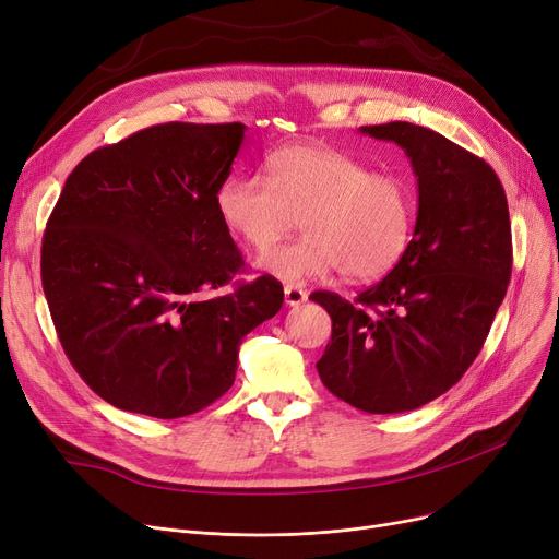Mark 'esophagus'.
Returning a JSON list of instances; mask_svg holds the SVG:
<instances>
[{"instance_id":"34e87169","label":"esophagus","mask_w":559,"mask_h":559,"mask_svg":"<svg viewBox=\"0 0 559 559\" xmlns=\"http://www.w3.org/2000/svg\"><path fill=\"white\" fill-rule=\"evenodd\" d=\"M285 304L287 306H301L308 299V292L299 285H285Z\"/></svg>"}]
</instances>
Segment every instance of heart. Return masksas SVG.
<instances>
[{"label": "heart", "mask_w": 559, "mask_h": 559, "mask_svg": "<svg viewBox=\"0 0 559 559\" xmlns=\"http://www.w3.org/2000/svg\"><path fill=\"white\" fill-rule=\"evenodd\" d=\"M226 226L255 251L270 249L301 217L304 238L262 255L287 283L326 276L373 281L394 270L413 240L417 188L401 171L369 167L326 144H289L264 174H233L217 192Z\"/></svg>", "instance_id": "heart-1"}]
</instances>
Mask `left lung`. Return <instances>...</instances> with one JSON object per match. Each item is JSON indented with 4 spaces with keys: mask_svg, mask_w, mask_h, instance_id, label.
I'll return each instance as SVG.
<instances>
[{
    "mask_svg": "<svg viewBox=\"0 0 559 559\" xmlns=\"http://www.w3.org/2000/svg\"><path fill=\"white\" fill-rule=\"evenodd\" d=\"M405 150L419 186L415 235L396 267L346 301L314 292L333 319L317 362L331 394L369 415L417 409L472 367L512 274V228L496 171L442 133L362 127Z\"/></svg>",
    "mask_w": 559,
    "mask_h": 559,
    "instance_id": "obj_1",
    "label": "left lung"
}]
</instances>
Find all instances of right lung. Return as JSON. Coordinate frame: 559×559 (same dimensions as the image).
<instances>
[{
    "instance_id": "1",
    "label": "right lung",
    "mask_w": 559,
    "mask_h": 559,
    "mask_svg": "<svg viewBox=\"0 0 559 559\" xmlns=\"http://www.w3.org/2000/svg\"><path fill=\"white\" fill-rule=\"evenodd\" d=\"M245 124L167 122L87 154L43 235L40 274L58 340L110 405L179 419L224 396L247 333L283 306L245 272L217 192Z\"/></svg>"
}]
</instances>
